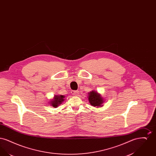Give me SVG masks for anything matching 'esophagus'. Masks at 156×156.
Wrapping results in <instances>:
<instances>
[{"label":"esophagus","instance_id":"obj_1","mask_svg":"<svg viewBox=\"0 0 156 156\" xmlns=\"http://www.w3.org/2000/svg\"><path fill=\"white\" fill-rule=\"evenodd\" d=\"M71 93H72V95H73L74 96H76L79 94V91L78 90H73L71 92Z\"/></svg>","mask_w":156,"mask_h":156}]
</instances>
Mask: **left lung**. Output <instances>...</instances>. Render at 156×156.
<instances>
[{
	"instance_id": "left-lung-1",
	"label": "left lung",
	"mask_w": 156,
	"mask_h": 156,
	"mask_svg": "<svg viewBox=\"0 0 156 156\" xmlns=\"http://www.w3.org/2000/svg\"><path fill=\"white\" fill-rule=\"evenodd\" d=\"M88 100L91 105L94 107L99 108V106H102L104 102V99L101 97V94H98L97 91L92 90L88 94Z\"/></svg>"
}]
</instances>
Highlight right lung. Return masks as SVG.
I'll list each match as a JSON object with an SVG mask.
<instances>
[{
	"label": "right lung",
	"mask_w": 156,
	"mask_h": 156,
	"mask_svg": "<svg viewBox=\"0 0 156 156\" xmlns=\"http://www.w3.org/2000/svg\"><path fill=\"white\" fill-rule=\"evenodd\" d=\"M65 97L64 95H55L54 97V99L51 101L50 104L52 107L54 108H57L59 105L62 103V102L64 101V98Z\"/></svg>",
	"instance_id": "add662e5"
}]
</instances>
